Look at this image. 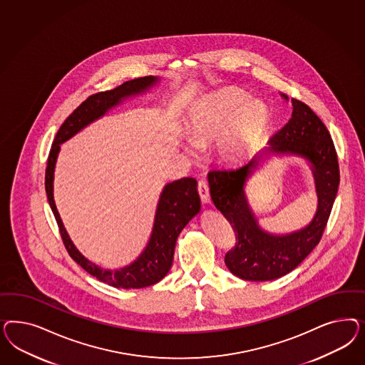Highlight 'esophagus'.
<instances>
[{"label":"esophagus","instance_id":"esophagus-1","mask_svg":"<svg viewBox=\"0 0 365 365\" xmlns=\"http://www.w3.org/2000/svg\"><path fill=\"white\" fill-rule=\"evenodd\" d=\"M198 194L202 202L207 203L210 200V191H209V183L205 179H200L198 182Z\"/></svg>","mask_w":365,"mask_h":365}]
</instances>
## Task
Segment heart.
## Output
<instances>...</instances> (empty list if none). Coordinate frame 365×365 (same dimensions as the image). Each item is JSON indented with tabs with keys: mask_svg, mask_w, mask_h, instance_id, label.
Segmentation results:
<instances>
[{
	"mask_svg": "<svg viewBox=\"0 0 365 365\" xmlns=\"http://www.w3.org/2000/svg\"><path fill=\"white\" fill-rule=\"evenodd\" d=\"M270 110L261 100H250L247 92L225 88L199 100L190 112L187 133L191 142L206 145L220 140L226 159H240L265 133Z\"/></svg>",
	"mask_w": 365,
	"mask_h": 365,
	"instance_id": "heart-1",
	"label": "heart"
}]
</instances>
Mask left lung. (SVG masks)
Instances as JSON below:
<instances>
[{"label":"left lung","instance_id":"1","mask_svg":"<svg viewBox=\"0 0 365 365\" xmlns=\"http://www.w3.org/2000/svg\"><path fill=\"white\" fill-rule=\"evenodd\" d=\"M284 98L287 99L285 95ZM292 106L290 120L269 139L267 151L301 155L313 165L319 210L309 226L282 237L266 234L258 227L243 186L262 156L241 166L211 170L207 175L211 199L230 222L237 240L225 255V264L234 276L246 281L276 279L305 259L321 241L340 183L339 159L328 128L304 101L292 99Z\"/></svg>","mask_w":365,"mask_h":365}]
</instances>
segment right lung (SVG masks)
Listing matches in <instances>:
<instances>
[{
	"label": "right lung",
	"instance_id": "add662e5",
	"mask_svg": "<svg viewBox=\"0 0 365 365\" xmlns=\"http://www.w3.org/2000/svg\"><path fill=\"white\" fill-rule=\"evenodd\" d=\"M156 80L158 78L151 76L133 78L123 83L122 86L115 89L98 92L88 96L66 118V122L61 124L48 155L45 168V191L66 252L91 276L99 278L100 281L110 287L123 289L150 287L166 276L173 265L178 235L187 225V222L200 210L197 180L194 178H183L166 185L158 203L153 235L145 250L131 265L125 266L120 270L110 272L100 269L89 262L88 259H86L78 253V249L73 246L66 234L53 200V170L56 158L60 150V144L66 142V139H69L83 127L104 115L106 110L122 101L123 98L150 88Z\"/></svg>",
	"mask_w": 365,
	"mask_h": 365
}]
</instances>
